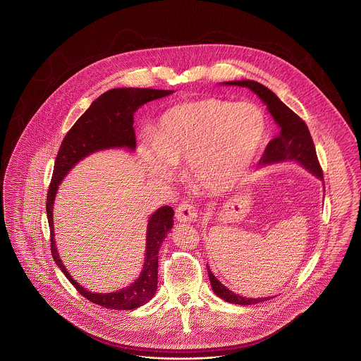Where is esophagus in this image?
I'll return each mask as SVG.
<instances>
[{
  "instance_id": "obj_1",
  "label": "esophagus",
  "mask_w": 361,
  "mask_h": 361,
  "mask_svg": "<svg viewBox=\"0 0 361 361\" xmlns=\"http://www.w3.org/2000/svg\"><path fill=\"white\" fill-rule=\"evenodd\" d=\"M176 217L180 223H193L197 219V209L189 202H181L176 208Z\"/></svg>"
}]
</instances>
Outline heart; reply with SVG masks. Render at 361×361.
I'll return each mask as SVG.
<instances>
[{
	"label": "heart",
	"instance_id": "heart-1",
	"mask_svg": "<svg viewBox=\"0 0 361 361\" xmlns=\"http://www.w3.org/2000/svg\"><path fill=\"white\" fill-rule=\"evenodd\" d=\"M267 135V118L254 103L202 99L177 104L161 116L154 147L142 146L147 171L169 178L188 161L195 183L211 193L236 187Z\"/></svg>",
	"mask_w": 361,
	"mask_h": 361
}]
</instances>
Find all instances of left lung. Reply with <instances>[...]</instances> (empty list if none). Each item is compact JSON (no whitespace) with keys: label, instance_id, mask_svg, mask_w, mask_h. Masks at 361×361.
I'll use <instances>...</instances> for the list:
<instances>
[{"label":"left lung","instance_id":"left-lung-1","mask_svg":"<svg viewBox=\"0 0 361 361\" xmlns=\"http://www.w3.org/2000/svg\"><path fill=\"white\" fill-rule=\"evenodd\" d=\"M226 86L247 87L252 92H255L259 97L262 102L267 106L270 114L274 118L276 125L281 128L278 137L271 140L264 149V153L259 161L260 166L276 164L283 161H297L301 164L305 169L317 176L318 178H324L322 169L318 162L316 147L313 144L310 131L307 129L306 123L300 116H297L293 110H290L288 106L281 101L271 90L260 85L254 80H235V82H224ZM208 267V264H207ZM208 270V276L211 281V286L214 293L221 300L235 305H254V303L263 302L270 298H245L242 295H238L232 293L231 290L223 286L216 279V276L212 274V271Z\"/></svg>","mask_w":361,"mask_h":361}]
</instances>
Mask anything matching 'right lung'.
I'll return each mask as SVG.
<instances>
[{"label": "right lung", "mask_w": 361, "mask_h": 361, "mask_svg": "<svg viewBox=\"0 0 361 361\" xmlns=\"http://www.w3.org/2000/svg\"><path fill=\"white\" fill-rule=\"evenodd\" d=\"M171 94H173L171 90L153 88H113L106 91L91 103L86 113L66 134L56 156L52 180L47 195V217L51 231L52 258L73 283V288L85 298L107 309L133 310L149 302L154 297L157 290L159 247L173 227V208L164 205L149 219L144 267L137 281L119 291L99 294L82 288L76 281H73L59 257L52 215L56 190L64 176L87 156L113 147H126L133 152L135 149V133L133 128L134 113L145 103Z\"/></svg>", "instance_id": "add662e5"}]
</instances>
